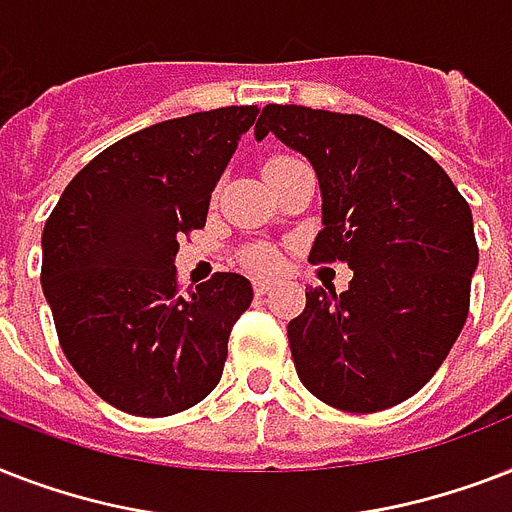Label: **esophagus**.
Masks as SVG:
<instances>
[{"label":"esophagus","instance_id":"1","mask_svg":"<svg viewBox=\"0 0 512 512\" xmlns=\"http://www.w3.org/2000/svg\"><path fill=\"white\" fill-rule=\"evenodd\" d=\"M252 287H255L257 295H268V292H271V287H273V281L255 279V281H252Z\"/></svg>","mask_w":512,"mask_h":512}]
</instances>
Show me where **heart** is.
I'll use <instances>...</instances> for the list:
<instances>
[{"label":"heart","mask_w":512,"mask_h":512,"mask_svg":"<svg viewBox=\"0 0 512 512\" xmlns=\"http://www.w3.org/2000/svg\"><path fill=\"white\" fill-rule=\"evenodd\" d=\"M276 162V159H273ZM244 260H247L249 268H255L260 273H268L273 271L276 265H279V252L268 244H252V247L244 252Z\"/></svg>","instance_id":"b5f03b06"}]
</instances>
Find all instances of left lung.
Returning a JSON list of instances; mask_svg holds the SVG:
<instances>
[{
	"label": "left lung",
	"instance_id": "left-lung-1",
	"mask_svg": "<svg viewBox=\"0 0 512 512\" xmlns=\"http://www.w3.org/2000/svg\"><path fill=\"white\" fill-rule=\"evenodd\" d=\"M273 132L319 175L324 228L313 265L348 263L353 279L305 292L287 337L297 377L342 412H382L414 396L449 356L470 311L478 244L468 201L433 156L358 114L271 106Z\"/></svg>",
	"mask_w": 512,
	"mask_h": 512
}]
</instances>
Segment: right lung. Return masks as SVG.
<instances>
[{"mask_svg": "<svg viewBox=\"0 0 512 512\" xmlns=\"http://www.w3.org/2000/svg\"><path fill=\"white\" fill-rule=\"evenodd\" d=\"M257 106L151 124L100 151L47 217L42 289L76 374L116 409L167 417L207 398L252 303L239 273L180 292L177 239L207 223Z\"/></svg>", "mask_w": 512, "mask_h": 512, "instance_id": "1", "label": "right lung"}]
</instances>
